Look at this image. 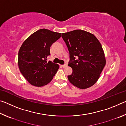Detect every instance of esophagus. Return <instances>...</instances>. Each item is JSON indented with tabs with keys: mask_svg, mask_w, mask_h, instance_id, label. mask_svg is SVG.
I'll return each instance as SVG.
<instances>
[{
	"mask_svg": "<svg viewBox=\"0 0 126 126\" xmlns=\"http://www.w3.org/2000/svg\"><path fill=\"white\" fill-rule=\"evenodd\" d=\"M62 67L63 68H65V67H67V64H64V65H62Z\"/></svg>",
	"mask_w": 126,
	"mask_h": 126,
	"instance_id": "esophagus-1",
	"label": "esophagus"
}]
</instances>
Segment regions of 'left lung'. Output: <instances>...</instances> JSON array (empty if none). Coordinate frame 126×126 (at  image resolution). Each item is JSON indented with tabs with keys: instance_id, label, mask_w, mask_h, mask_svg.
<instances>
[{
	"instance_id": "1",
	"label": "left lung",
	"mask_w": 126,
	"mask_h": 126,
	"mask_svg": "<svg viewBox=\"0 0 126 126\" xmlns=\"http://www.w3.org/2000/svg\"><path fill=\"white\" fill-rule=\"evenodd\" d=\"M62 37L69 52L68 66L73 69L71 75L68 76V80L80 89L92 86L98 80L106 63L101 43L93 34L81 29L62 33Z\"/></svg>"
}]
</instances>
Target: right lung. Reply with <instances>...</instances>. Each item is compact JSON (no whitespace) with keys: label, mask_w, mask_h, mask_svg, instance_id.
Returning <instances> with one entry per match:
<instances>
[{"label":"right lung","mask_w":126,"mask_h":126,"mask_svg":"<svg viewBox=\"0 0 126 126\" xmlns=\"http://www.w3.org/2000/svg\"><path fill=\"white\" fill-rule=\"evenodd\" d=\"M61 33L41 29L23 43L18 53V66L21 73L30 84L42 87L50 83L59 66L47 61L50 47L60 38Z\"/></svg>","instance_id":"add662e5"}]
</instances>
